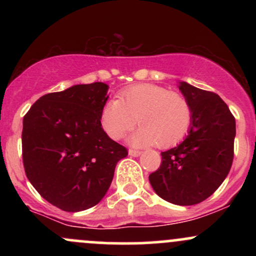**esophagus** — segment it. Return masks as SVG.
<instances>
[{"instance_id": "1", "label": "esophagus", "mask_w": 256, "mask_h": 256, "mask_svg": "<svg viewBox=\"0 0 256 256\" xmlns=\"http://www.w3.org/2000/svg\"><path fill=\"white\" fill-rule=\"evenodd\" d=\"M140 154H142V152H140V150H134V149H130V150H128V155H130V156L137 158V156H140Z\"/></svg>"}]
</instances>
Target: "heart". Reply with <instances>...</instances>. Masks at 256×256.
Listing matches in <instances>:
<instances>
[{"instance_id": "heart-1", "label": "heart", "mask_w": 256, "mask_h": 256, "mask_svg": "<svg viewBox=\"0 0 256 256\" xmlns=\"http://www.w3.org/2000/svg\"><path fill=\"white\" fill-rule=\"evenodd\" d=\"M110 98L101 110V124L113 140H119L137 122L142 124L131 134V144L146 146L160 143L164 148L177 144L189 131L192 110L182 94L155 84H137Z\"/></svg>"}]
</instances>
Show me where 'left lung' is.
<instances>
[{
	"mask_svg": "<svg viewBox=\"0 0 256 256\" xmlns=\"http://www.w3.org/2000/svg\"><path fill=\"white\" fill-rule=\"evenodd\" d=\"M192 120L183 142L161 152V165L149 176L154 192L167 202L192 206L222 185L234 160L236 122L216 94L179 82Z\"/></svg>",
	"mask_w": 256,
	"mask_h": 256,
	"instance_id": "8db88e82",
	"label": "left lung"
}]
</instances>
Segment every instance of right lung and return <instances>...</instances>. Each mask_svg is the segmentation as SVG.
<instances>
[{"label": "right lung", "mask_w": 256, "mask_h": 256, "mask_svg": "<svg viewBox=\"0 0 256 256\" xmlns=\"http://www.w3.org/2000/svg\"><path fill=\"white\" fill-rule=\"evenodd\" d=\"M107 84L73 85L42 96L22 122V161L34 189L64 212H80L104 198L125 146L102 128Z\"/></svg>", "instance_id": "add662e5"}]
</instances>
